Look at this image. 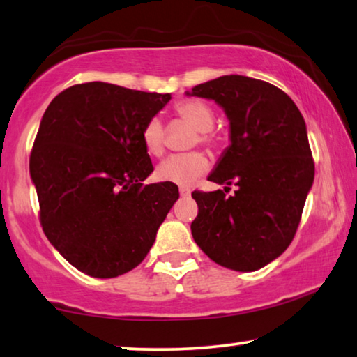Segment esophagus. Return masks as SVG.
Returning a JSON list of instances; mask_svg holds the SVG:
<instances>
[{"label":"esophagus","mask_w":357,"mask_h":357,"mask_svg":"<svg viewBox=\"0 0 357 357\" xmlns=\"http://www.w3.org/2000/svg\"><path fill=\"white\" fill-rule=\"evenodd\" d=\"M179 195L181 197H189L190 195V190L188 188H179Z\"/></svg>","instance_id":"34e87169"}]
</instances>
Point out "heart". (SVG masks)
I'll list each match as a JSON object with an SVG mask.
<instances>
[{"label": "heart", "mask_w": 357, "mask_h": 357, "mask_svg": "<svg viewBox=\"0 0 357 357\" xmlns=\"http://www.w3.org/2000/svg\"><path fill=\"white\" fill-rule=\"evenodd\" d=\"M174 114L181 120L195 128L194 144H204L208 149H218L221 146V136L213 128L215 123V112L208 104L199 99H183L174 104ZM142 144L151 155H162L165 151V128L160 119L152 116L146 121L141 132ZM208 158L204 152L194 151L188 153L168 157L157 167V178L165 183H173L178 185L192 184L208 169Z\"/></svg>", "instance_id": "1"}]
</instances>
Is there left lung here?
<instances>
[{
	"label": "left lung",
	"instance_id": "obj_1",
	"mask_svg": "<svg viewBox=\"0 0 357 357\" xmlns=\"http://www.w3.org/2000/svg\"><path fill=\"white\" fill-rule=\"evenodd\" d=\"M213 99L231 123V146L208 181L225 190H194L197 245L227 269L250 273L294 241L314 181V160L303 115L282 89L263 79L225 75L188 93ZM237 185L234 194H225Z\"/></svg>",
	"mask_w": 357,
	"mask_h": 357
}]
</instances>
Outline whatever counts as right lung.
Returning <instances> with one entry per match:
<instances>
[{
  "instance_id": "obj_1",
  "label": "right lung",
  "mask_w": 357,
  "mask_h": 357,
  "mask_svg": "<svg viewBox=\"0 0 357 357\" xmlns=\"http://www.w3.org/2000/svg\"><path fill=\"white\" fill-rule=\"evenodd\" d=\"M169 99L91 82L63 89L43 115L30 153L41 227L91 278L135 269L179 199L173 183L142 184L153 172L142 128Z\"/></svg>"
}]
</instances>
